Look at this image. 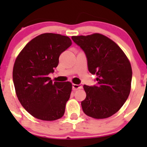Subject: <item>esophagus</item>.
<instances>
[{
	"instance_id": "34e87169",
	"label": "esophagus",
	"mask_w": 147,
	"mask_h": 147,
	"mask_svg": "<svg viewBox=\"0 0 147 147\" xmlns=\"http://www.w3.org/2000/svg\"><path fill=\"white\" fill-rule=\"evenodd\" d=\"M81 88H82V86L79 85V84H72V89H73L74 90H78V89H81Z\"/></svg>"
}]
</instances>
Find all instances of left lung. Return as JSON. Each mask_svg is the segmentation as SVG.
Listing matches in <instances>:
<instances>
[{"instance_id":"obj_1","label":"left lung","mask_w":147,"mask_h":147,"mask_svg":"<svg viewBox=\"0 0 147 147\" xmlns=\"http://www.w3.org/2000/svg\"><path fill=\"white\" fill-rule=\"evenodd\" d=\"M72 39L85 52L89 72L97 75V86H84L86 97L82 102V110L95 119L111 117L130 94L132 68L129 59L117 43L101 34Z\"/></svg>"}]
</instances>
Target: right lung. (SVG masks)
<instances>
[{
  "mask_svg": "<svg viewBox=\"0 0 147 147\" xmlns=\"http://www.w3.org/2000/svg\"><path fill=\"white\" fill-rule=\"evenodd\" d=\"M72 44L68 36L44 33L32 39L18 54L13 68V82L18 100L33 117L54 121L63 117L72 85L52 83L48 77L59 57Z\"/></svg>",
  "mask_w": 147,
  "mask_h": 147,
  "instance_id": "obj_1",
  "label": "right lung"
}]
</instances>
